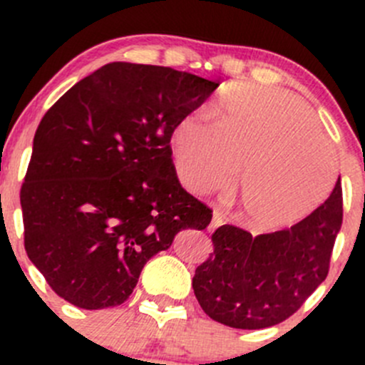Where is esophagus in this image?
I'll return each instance as SVG.
<instances>
[{"label":"esophagus","instance_id":"obj_1","mask_svg":"<svg viewBox=\"0 0 365 365\" xmlns=\"http://www.w3.org/2000/svg\"><path fill=\"white\" fill-rule=\"evenodd\" d=\"M224 224V215L220 212H213V219H212V222H210V230H215V227H219V226H222Z\"/></svg>","mask_w":365,"mask_h":365}]
</instances>
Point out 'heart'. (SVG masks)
Wrapping results in <instances>:
<instances>
[{
  "label": "heart",
  "mask_w": 365,
  "mask_h": 365,
  "mask_svg": "<svg viewBox=\"0 0 365 365\" xmlns=\"http://www.w3.org/2000/svg\"><path fill=\"white\" fill-rule=\"evenodd\" d=\"M176 176L196 194L238 180L240 215L259 230L292 226L329 196L337 171L334 146L304 101L277 88L238 86L213 121L190 114L173 128Z\"/></svg>",
  "instance_id": "1"
}]
</instances>
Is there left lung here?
<instances>
[{"label": "left lung", "mask_w": 365, "mask_h": 365, "mask_svg": "<svg viewBox=\"0 0 365 365\" xmlns=\"http://www.w3.org/2000/svg\"><path fill=\"white\" fill-rule=\"evenodd\" d=\"M341 224L339 178L329 200L295 226L257 237L220 226L212 235L213 254L192 279L201 309L233 329L284 322L325 281Z\"/></svg>", "instance_id": "1"}]
</instances>
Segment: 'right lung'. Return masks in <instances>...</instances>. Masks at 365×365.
Returning a JSON list of instances; mask_svg holds the SVG:
<instances>
[{
	"label": "right lung",
	"mask_w": 365,
	"mask_h": 365,
	"mask_svg": "<svg viewBox=\"0 0 365 365\" xmlns=\"http://www.w3.org/2000/svg\"><path fill=\"white\" fill-rule=\"evenodd\" d=\"M219 83L114 61L46 113L21 189L24 247L56 295L81 309L120 305L146 261L212 210L178 182L171 134Z\"/></svg>",
	"instance_id": "obj_1"
}]
</instances>
